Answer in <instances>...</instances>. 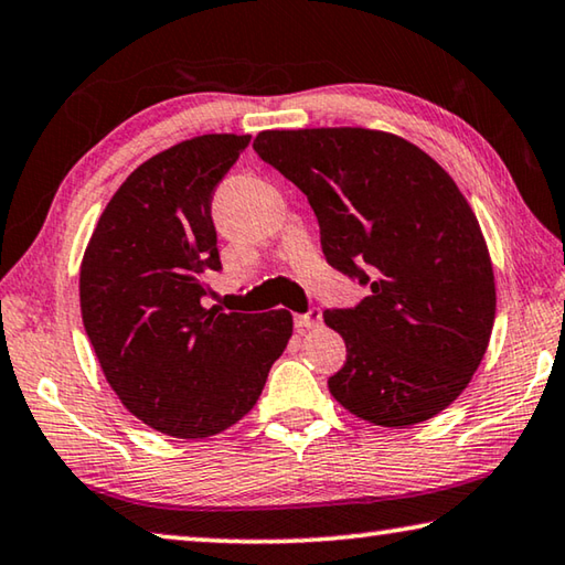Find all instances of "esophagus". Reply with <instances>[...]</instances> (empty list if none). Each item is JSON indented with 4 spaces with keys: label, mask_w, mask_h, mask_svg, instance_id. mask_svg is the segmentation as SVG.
Here are the masks:
<instances>
[{
    "label": "esophagus",
    "mask_w": 565,
    "mask_h": 565,
    "mask_svg": "<svg viewBox=\"0 0 565 565\" xmlns=\"http://www.w3.org/2000/svg\"><path fill=\"white\" fill-rule=\"evenodd\" d=\"M294 323L299 331H309V329H317L321 323V309H309L306 313H296Z\"/></svg>",
    "instance_id": "obj_1"
}]
</instances>
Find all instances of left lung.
Returning a JSON list of instances; mask_svg holds the SVG:
<instances>
[{
	"label": "left lung",
	"mask_w": 565,
	"mask_h": 565,
	"mask_svg": "<svg viewBox=\"0 0 565 565\" xmlns=\"http://www.w3.org/2000/svg\"><path fill=\"white\" fill-rule=\"evenodd\" d=\"M254 149L309 199L327 262L371 289L353 309L323 311L347 341L331 396L386 428L441 414L471 381L495 319L489 246L456 181L379 129H271Z\"/></svg>",
	"instance_id": "left-lung-1"
}]
</instances>
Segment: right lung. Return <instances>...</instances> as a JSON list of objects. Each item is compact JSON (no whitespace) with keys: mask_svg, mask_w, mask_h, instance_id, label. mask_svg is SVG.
Returning <instances> with one entry per match:
<instances>
[{"mask_svg":"<svg viewBox=\"0 0 565 565\" xmlns=\"http://www.w3.org/2000/svg\"><path fill=\"white\" fill-rule=\"evenodd\" d=\"M248 134H204L137 167L104 209L79 269L82 321L109 386L174 438L226 431L259 401L291 339L286 309H206L218 271L212 194Z\"/></svg>","mask_w":565,"mask_h":565,"instance_id":"obj_1","label":"right lung"}]
</instances>
